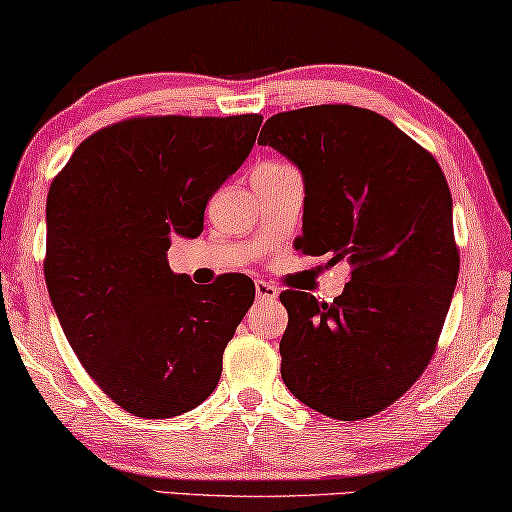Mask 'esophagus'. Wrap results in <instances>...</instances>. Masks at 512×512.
<instances>
[{
	"label": "esophagus",
	"mask_w": 512,
	"mask_h": 512,
	"mask_svg": "<svg viewBox=\"0 0 512 512\" xmlns=\"http://www.w3.org/2000/svg\"><path fill=\"white\" fill-rule=\"evenodd\" d=\"M279 297L277 286L267 281H256V300L258 302H274Z\"/></svg>",
	"instance_id": "34e87169"
}]
</instances>
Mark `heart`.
Returning <instances> with one entry per match:
<instances>
[{"label": "heart", "mask_w": 512, "mask_h": 512, "mask_svg": "<svg viewBox=\"0 0 512 512\" xmlns=\"http://www.w3.org/2000/svg\"><path fill=\"white\" fill-rule=\"evenodd\" d=\"M293 167H290V164H286V162H270V164H263L261 169L258 171H263V174H283V171H290Z\"/></svg>", "instance_id": "heart-1"}]
</instances>
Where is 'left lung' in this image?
<instances>
[{
    "label": "left lung",
    "instance_id": "left-lung-1",
    "mask_svg": "<svg viewBox=\"0 0 512 512\" xmlns=\"http://www.w3.org/2000/svg\"><path fill=\"white\" fill-rule=\"evenodd\" d=\"M258 144L302 171L297 249L350 265L334 302L302 290L279 295L288 311L283 384L332 419L387 410L435 355L458 281L444 171L389 119L352 105L274 114Z\"/></svg>",
    "mask_w": 512,
    "mask_h": 512
}]
</instances>
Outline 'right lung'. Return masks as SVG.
<instances>
[{"label":"right lung","mask_w":512,"mask_h":512,"mask_svg":"<svg viewBox=\"0 0 512 512\" xmlns=\"http://www.w3.org/2000/svg\"><path fill=\"white\" fill-rule=\"evenodd\" d=\"M261 114L137 116L86 137L47 192V293L93 382L141 419L201 405L254 304L249 277L199 288L167 261L247 160Z\"/></svg>","instance_id":"right-lung-1"}]
</instances>
